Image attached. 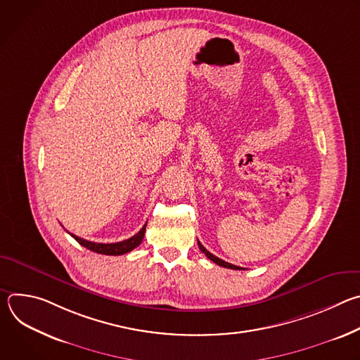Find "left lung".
<instances>
[{"mask_svg":"<svg viewBox=\"0 0 360 360\" xmlns=\"http://www.w3.org/2000/svg\"><path fill=\"white\" fill-rule=\"evenodd\" d=\"M198 246H199V249H200V252H203L205 255H207V258L208 259H211L212 262H215L217 265H219V266H224V268H228V269H238V271H240L242 268L240 266H236V265H232V264H228V262H225V261H222V259H219L218 256H215V255H212L210 250H207L205 249V246L198 240Z\"/></svg>","mask_w":360,"mask_h":360,"instance_id":"left-lung-1","label":"left lung"}]
</instances>
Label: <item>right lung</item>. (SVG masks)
I'll use <instances>...</instances> for the list:
<instances>
[{
	"instance_id": "obj_1",
	"label": "right lung",
	"mask_w": 360,
	"mask_h": 360,
	"mask_svg": "<svg viewBox=\"0 0 360 360\" xmlns=\"http://www.w3.org/2000/svg\"><path fill=\"white\" fill-rule=\"evenodd\" d=\"M145 228H146V224L142 226V229L134 235L132 238L129 239H125L122 242H115V243H96V242H91V240H85L74 233H70L79 245L85 246L86 249L92 250V252H96V253H101V255H124V253H128L131 252L132 249H135L138 245H141L142 239H143V235H145Z\"/></svg>"
}]
</instances>
